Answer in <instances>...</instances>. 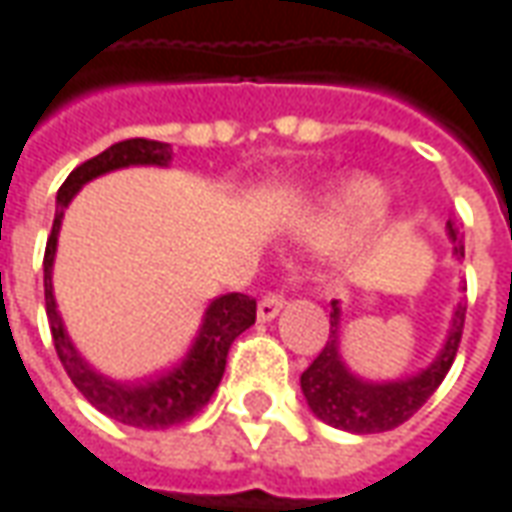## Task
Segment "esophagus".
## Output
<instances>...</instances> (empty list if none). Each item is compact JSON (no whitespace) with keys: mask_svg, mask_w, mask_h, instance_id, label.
<instances>
[{"mask_svg":"<svg viewBox=\"0 0 512 512\" xmlns=\"http://www.w3.org/2000/svg\"><path fill=\"white\" fill-rule=\"evenodd\" d=\"M283 305H285L283 294L271 291V294H266L263 300L257 302V319H260V322H271L274 316L280 314V308H283Z\"/></svg>","mask_w":512,"mask_h":512,"instance_id":"34e87169","label":"esophagus"}]
</instances>
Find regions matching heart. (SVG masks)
I'll use <instances>...</instances> for the list:
<instances>
[{"label":"heart","instance_id":"obj_1","mask_svg":"<svg viewBox=\"0 0 512 512\" xmlns=\"http://www.w3.org/2000/svg\"><path fill=\"white\" fill-rule=\"evenodd\" d=\"M333 210L342 212V215H370V212L378 210V193L367 184L347 187L333 198Z\"/></svg>","mask_w":512,"mask_h":512}]
</instances>
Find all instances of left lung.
Masks as SVG:
<instances>
[{"label":"left lung","instance_id":"1","mask_svg":"<svg viewBox=\"0 0 512 512\" xmlns=\"http://www.w3.org/2000/svg\"><path fill=\"white\" fill-rule=\"evenodd\" d=\"M446 227L448 238L454 243V257L462 260L465 246L460 241V232L454 227V221H448ZM462 291H465V285H462ZM465 308H468L465 300L457 302L446 342L426 370L398 378V381H367L344 364L342 350H339L342 308H339V300L330 302L328 344L322 347V353L314 358V364L300 378L302 395L311 406V412L333 429L353 431V434H375V431H389L406 423L423 403L429 401L434 389L443 384V378L451 370L462 339Z\"/></svg>","mask_w":512,"mask_h":512}]
</instances>
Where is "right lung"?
<instances>
[{
    "mask_svg": "<svg viewBox=\"0 0 512 512\" xmlns=\"http://www.w3.org/2000/svg\"><path fill=\"white\" fill-rule=\"evenodd\" d=\"M173 151L168 142L156 139H123L106 148L103 154L86 159L83 165L66 176V182L55 198V221L47 238V252H44V302H47V319H50L52 342L55 353L64 364L66 375L78 387L86 401L103 415H109L117 423L134 426V429H168L176 423H184L198 415L212 392L221 384V375L227 367V353L232 342L241 336L243 330L255 325L257 302L246 294H224L210 302L204 311L201 328H198L196 342L190 344L182 364H176L168 373L148 378V381H114L109 375L97 373L95 367L78 353L69 333L64 328V319L58 314L55 294H52V263H55V249H58V232L64 221L66 207L72 198L78 196L83 184L92 182L103 173L120 168H134V165H156L168 168Z\"/></svg>",
    "mask_w": 512,
    "mask_h": 512,
    "instance_id": "add662e5",
    "label": "right lung"
}]
</instances>
